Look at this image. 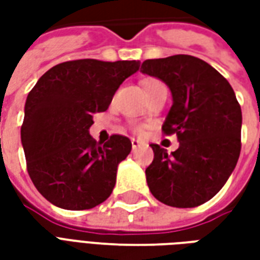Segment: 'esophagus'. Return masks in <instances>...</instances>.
Segmentation results:
<instances>
[{"mask_svg": "<svg viewBox=\"0 0 260 260\" xmlns=\"http://www.w3.org/2000/svg\"><path fill=\"white\" fill-rule=\"evenodd\" d=\"M131 143H132V149H138V147L141 146V142L136 141V139H132V141H131Z\"/></svg>", "mask_w": 260, "mask_h": 260, "instance_id": "esophagus-1", "label": "esophagus"}]
</instances>
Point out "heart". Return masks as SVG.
<instances>
[{
  "mask_svg": "<svg viewBox=\"0 0 260 260\" xmlns=\"http://www.w3.org/2000/svg\"><path fill=\"white\" fill-rule=\"evenodd\" d=\"M160 85H163V83L157 79H146L145 82H143V87H145V91H146V93ZM134 129H135V132H138V134H141L142 131H143V128H142V126H135Z\"/></svg>",
  "mask_w": 260,
  "mask_h": 260,
  "instance_id": "heart-1",
  "label": "heart"
}]
</instances>
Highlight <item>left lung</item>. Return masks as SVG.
Returning <instances> with one entry per match:
<instances>
[{"label":"left lung","mask_w":260,"mask_h":260,"mask_svg":"<svg viewBox=\"0 0 260 260\" xmlns=\"http://www.w3.org/2000/svg\"><path fill=\"white\" fill-rule=\"evenodd\" d=\"M143 74L169 86L173 106L161 129L177 134L180 147L167 153L152 143L154 158L146 169L152 195L173 207L210 201L234 171L241 152L242 113L229 80L192 55L146 59Z\"/></svg>","instance_id":"1"}]
</instances>
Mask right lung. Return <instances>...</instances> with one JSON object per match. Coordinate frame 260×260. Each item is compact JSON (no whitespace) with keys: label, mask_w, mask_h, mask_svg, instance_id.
Returning <instances> with one entry per match:
<instances>
[{"label":"right lung","mask_w":260,"mask_h":260,"mask_svg":"<svg viewBox=\"0 0 260 260\" xmlns=\"http://www.w3.org/2000/svg\"><path fill=\"white\" fill-rule=\"evenodd\" d=\"M139 61L75 59L48 69L29 91L20 139L31 182L48 202L85 210L111 195L117 167L131 153L122 135L97 143L93 114L106 111Z\"/></svg>","instance_id":"add662e5"}]
</instances>
